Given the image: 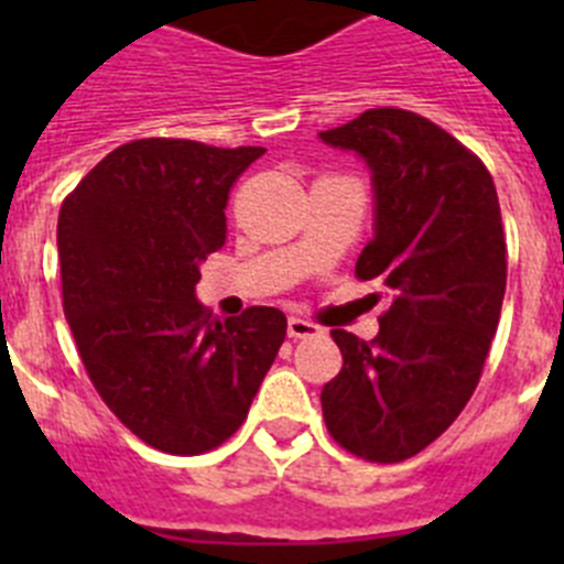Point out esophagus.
<instances>
[{
    "instance_id": "obj_1",
    "label": "esophagus",
    "mask_w": 564,
    "mask_h": 564,
    "mask_svg": "<svg viewBox=\"0 0 564 564\" xmlns=\"http://www.w3.org/2000/svg\"><path fill=\"white\" fill-rule=\"evenodd\" d=\"M318 327L313 325V322H307V318L302 316H291L288 318V336L291 338H307V336H316Z\"/></svg>"
}]
</instances>
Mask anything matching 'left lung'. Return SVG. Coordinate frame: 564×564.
I'll return each instance as SVG.
<instances>
[{
    "label": "left lung",
    "mask_w": 564,
    "mask_h": 564,
    "mask_svg": "<svg viewBox=\"0 0 564 564\" xmlns=\"http://www.w3.org/2000/svg\"><path fill=\"white\" fill-rule=\"evenodd\" d=\"M372 181V239L356 262L390 311L372 341L333 330L344 367L322 390L330 435L398 463L449 430L480 381L506 296V237L488 169L432 121L367 109L318 132Z\"/></svg>",
    "instance_id": "8db88e82"
}]
</instances>
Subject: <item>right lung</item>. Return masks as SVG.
<instances>
[{"mask_svg":"<svg viewBox=\"0 0 564 564\" xmlns=\"http://www.w3.org/2000/svg\"><path fill=\"white\" fill-rule=\"evenodd\" d=\"M262 154L174 138L123 143L58 212L64 316L89 381L127 430L169 455L228 441L285 341L276 307L217 318L194 293L226 242L228 192Z\"/></svg>","mask_w":564,"mask_h":564,"instance_id":"1","label":"right lung"}]
</instances>
